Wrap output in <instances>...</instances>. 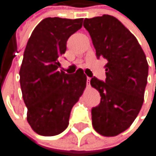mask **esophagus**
I'll return each mask as SVG.
<instances>
[{"label": "esophagus", "instance_id": "esophagus-1", "mask_svg": "<svg viewBox=\"0 0 156 156\" xmlns=\"http://www.w3.org/2000/svg\"><path fill=\"white\" fill-rule=\"evenodd\" d=\"M90 80H91V77L87 76V85H90Z\"/></svg>", "mask_w": 156, "mask_h": 156}]
</instances>
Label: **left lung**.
I'll return each mask as SVG.
<instances>
[{
  "label": "left lung",
  "instance_id": "1",
  "mask_svg": "<svg viewBox=\"0 0 156 156\" xmlns=\"http://www.w3.org/2000/svg\"><path fill=\"white\" fill-rule=\"evenodd\" d=\"M96 57L107 61L106 80L92 77L100 104L92 108L94 130L114 136L129 128L142 107L149 65L136 38L116 17L103 15L85 19Z\"/></svg>",
  "mask_w": 156,
  "mask_h": 156
}]
</instances>
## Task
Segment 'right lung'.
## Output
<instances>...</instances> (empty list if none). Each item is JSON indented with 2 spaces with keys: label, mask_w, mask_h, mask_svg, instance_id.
<instances>
[{
  "label": "right lung",
  "mask_w": 156,
  "mask_h": 156,
  "mask_svg": "<svg viewBox=\"0 0 156 156\" xmlns=\"http://www.w3.org/2000/svg\"><path fill=\"white\" fill-rule=\"evenodd\" d=\"M82 19L47 17L34 30L20 70L27 121L34 132L51 136L67 128L73 106L86 87L82 69L68 75L59 70L68 38L82 27Z\"/></svg>",
  "instance_id": "obj_1"
}]
</instances>
